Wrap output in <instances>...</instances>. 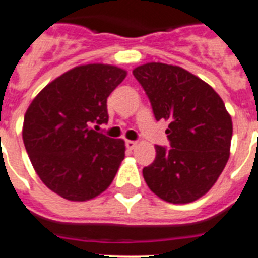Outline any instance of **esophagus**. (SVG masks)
<instances>
[{
  "label": "esophagus",
  "instance_id": "obj_1",
  "mask_svg": "<svg viewBox=\"0 0 258 258\" xmlns=\"http://www.w3.org/2000/svg\"><path fill=\"white\" fill-rule=\"evenodd\" d=\"M125 146H127V149H130V150H133V149H135L138 146V144H137L135 141H127V142H125Z\"/></svg>",
  "mask_w": 258,
  "mask_h": 258
}]
</instances>
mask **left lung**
<instances>
[{
    "label": "left lung",
    "mask_w": 258,
    "mask_h": 258,
    "mask_svg": "<svg viewBox=\"0 0 258 258\" xmlns=\"http://www.w3.org/2000/svg\"><path fill=\"white\" fill-rule=\"evenodd\" d=\"M133 74L146 91L156 120H168L171 149L156 146L145 182L161 200L188 204L205 196L230 157L232 120L207 82L164 62H146Z\"/></svg>",
    "instance_id": "obj_1"
}]
</instances>
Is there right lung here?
Instances as JSON below:
<instances>
[{
    "label": "right lung",
    "instance_id": "add662e5",
    "mask_svg": "<svg viewBox=\"0 0 258 258\" xmlns=\"http://www.w3.org/2000/svg\"><path fill=\"white\" fill-rule=\"evenodd\" d=\"M125 76L127 71L109 64L75 67L45 86L28 106L23 142L38 176L60 197L89 201L113 182L125 144L91 125L108 121L106 98Z\"/></svg>",
    "mask_w": 258,
    "mask_h": 258
}]
</instances>
